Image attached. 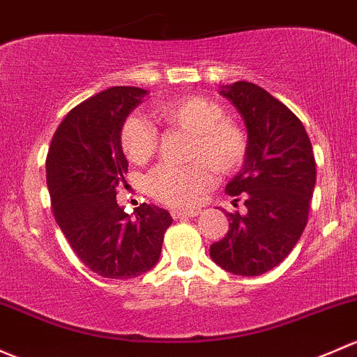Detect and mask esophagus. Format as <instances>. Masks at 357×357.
Returning <instances> with one entry per match:
<instances>
[{
  "label": "esophagus",
  "instance_id": "esophagus-1",
  "mask_svg": "<svg viewBox=\"0 0 357 357\" xmlns=\"http://www.w3.org/2000/svg\"><path fill=\"white\" fill-rule=\"evenodd\" d=\"M202 210L195 208V210H171L172 219H181V217H197L200 215Z\"/></svg>",
  "mask_w": 357,
  "mask_h": 357
}]
</instances>
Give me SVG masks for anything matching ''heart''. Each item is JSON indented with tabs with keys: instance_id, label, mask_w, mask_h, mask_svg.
Masks as SVG:
<instances>
[{
	"instance_id": "1",
	"label": "heart",
	"mask_w": 357,
	"mask_h": 357,
	"mask_svg": "<svg viewBox=\"0 0 357 357\" xmlns=\"http://www.w3.org/2000/svg\"><path fill=\"white\" fill-rule=\"evenodd\" d=\"M160 121L191 133L190 166H160L147 179L153 198L171 207L198 204L213 183L207 162L217 172L236 171L246 157V135L238 125L224 119V107L200 96L169 100L157 109ZM121 147L133 164H145L159 144L155 126L140 116H130L121 128ZM202 162L200 163L199 160Z\"/></svg>"
}]
</instances>
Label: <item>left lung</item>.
<instances>
[{
  "instance_id": "left-lung-1",
  "label": "left lung",
  "mask_w": 357,
  "mask_h": 357,
  "mask_svg": "<svg viewBox=\"0 0 357 357\" xmlns=\"http://www.w3.org/2000/svg\"><path fill=\"white\" fill-rule=\"evenodd\" d=\"M248 131L243 167L226 185L243 195L246 213H229V231L210 246V258L234 275L268 272L291 253L307 222L317 164L298 116L250 82L222 85ZM238 202V200H236Z\"/></svg>"
}]
</instances>
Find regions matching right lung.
Returning a JSON list of instances; mask_svg holds the SVG:
<instances>
[{
	"label": "right lung",
	"instance_id": "obj_1",
	"mask_svg": "<svg viewBox=\"0 0 357 357\" xmlns=\"http://www.w3.org/2000/svg\"><path fill=\"white\" fill-rule=\"evenodd\" d=\"M147 96L138 87L97 93L66 114L47 153L56 222L77 257L107 279H133L155 267L172 224L167 210L142 204L130 215L116 200L128 172L121 128Z\"/></svg>",
	"mask_w": 357,
	"mask_h": 357
}]
</instances>
